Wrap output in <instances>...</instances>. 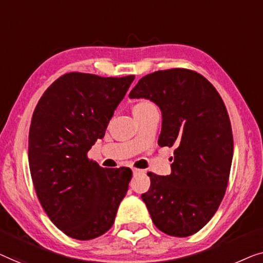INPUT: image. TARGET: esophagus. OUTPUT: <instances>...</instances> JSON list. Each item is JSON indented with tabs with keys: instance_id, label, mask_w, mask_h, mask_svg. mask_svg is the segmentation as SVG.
<instances>
[{
	"instance_id": "1",
	"label": "esophagus",
	"mask_w": 263,
	"mask_h": 263,
	"mask_svg": "<svg viewBox=\"0 0 263 263\" xmlns=\"http://www.w3.org/2000/svg\"><path fill=\"white\" fill-rule=\"evenodd\" d=\"M132 172H133V174H135V175H136V174H140V173H142L143 170H142V169H137V168H132Z\"/></svg>"
}]
</instances>
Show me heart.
Here are the masks:
<instances>
[{
	"label": "heart",
	"mask_w": 263,
	"mask_h": 263,
	"mask_svg": "<svg viewBox=\"0 0 263 263\" xmlns=\"http://www.w3.org/2000/svg\"><path fill=\"white\" fill-rule=\"evenodd\" d=\"M153 108H156V107H155L154 103L150 102L149 100H140V101H138L135 106H133V113H135L136 116V114L145 113L147 110Z\"/></svg>",
	"instance_id": "heart-1"
}]
</instances>
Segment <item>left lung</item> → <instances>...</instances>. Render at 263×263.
I'll return each mask as SVG.
<instances>
[{
  "instance_id": "8db88e82",
  "label": "left lung",
  "mask_w": 263,
  "mask_h": 263,
  "mask_svg": "<svg viewBox=\"0 0 263 263\" xmlns=\"http://www.w3.org/2000/svg\"><path fill=\"white\" fill-rule=\"evenodd\" d=\"M162 110L160 146H176L172 173L149 172L142 194L158 230L175 237L197 234L217 212L230 176L234 138L223 99L194 70H158L142 77L130 93Z\"/></svg>"
}]
</instances>
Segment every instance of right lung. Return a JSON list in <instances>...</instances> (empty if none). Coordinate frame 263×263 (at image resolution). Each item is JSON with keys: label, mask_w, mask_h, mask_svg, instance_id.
Masks as SVG:
<instances>
[{"label": "right lung", "mask_w": 263, "mask_h": 263, "mask_svg": "<svg viewBox=\"0 0 263 263\" xmlns=\"http://www.w3.org/2000/svg\"><path fill=\"white\" fill-rule=\"evenodd\" d=\"M135 75L68 72L45 90L32 116L28 162L34 190L51 221L88 241L112 228L132 170L102 168L88 151L103 138Z\"/></svg>", "instance_id": "add662e5"}]
</instances>
